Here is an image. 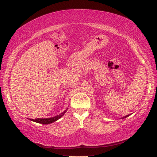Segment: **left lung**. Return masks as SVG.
I'll use <instances>...</instances> for the list:
<instances>
[{"mask_svg": "<svg viewBox=\"0 0 157 157\" xmlns=\"http://www.w3.org/2000/svg\"><path fill=\"white\" fill-rule=\"evenodd\" d=\"M129 116V115H125V116H124V117H122L121 119H125V118H126V117H128Z\"/></svg>", "mask_w": 157, "mask_h": 157, "instance_id": "left-lung-1", "label": "left lung"}]
</instances>
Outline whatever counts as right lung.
<instances>
[{
	"label": "right lung",
	"instance_id": "add662e5",
	"mask_svg": "<svg viewBox=\"0 0 157 157\" xmlns=\"http://www.w3.org/2000/svg\"><path fill=\"white\" fill-rule=\"evenodd\" d=\"M68 108L66 110H65L64 111H63L61 114L59 115H56L55 117H51V118H37V119H30L29 120H31V121H33L34 122L36 123H41V124H50V123L55 122L56 121H57L58 119H59L61 117L64 115L65 113L67 111Z\"/></svg>",
	"mask_w": 157,
	"mask_h": 157
}]
</instances>
